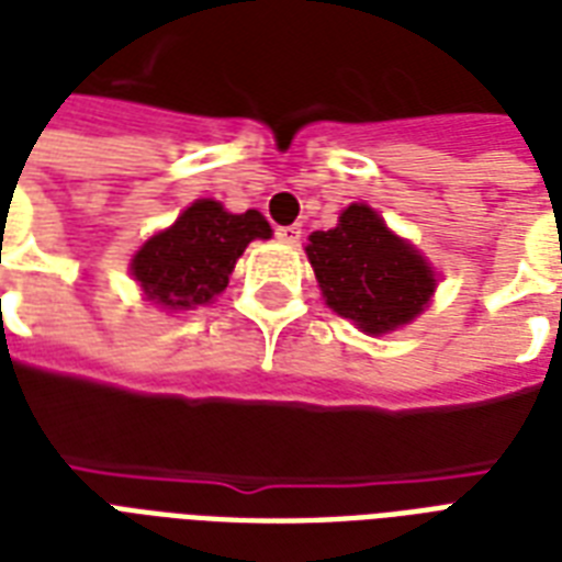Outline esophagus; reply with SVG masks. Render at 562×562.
Wrapping results in <instances>:
<instances>
[{"label": "esophagus", "mask_w": 562, "mask_h": 562, "mask_svg": "<svg viewBox=\"0 0 562 562\" xmlns=\"http://www.w3.org/2000/svg\"><path fill=\"white\" fill-rule=\"evenodd\" d=\"M276 236L286 246H299V239H302V227L299 225H281L276 231Z\"/></svg>", "instance_id": "1"}]
</instances>
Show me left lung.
I'll list each match as a JSON object with an SVG mask.
<instances>
[{
	"mask_svg": "<svg viewBox=\"0 0 562 562\" xmlns=\"http://www.w3.org/2000/svg\"><path fill=\"white\" fill-rule=\"evenodd\" d=\"M305 251L328 305L367 335L412 323L436 290L424 257L367 204L346 206L340 225L311 234Z\"/></svg>",
	"mask_w": 562,
	"mask_h": 562,
	"instance_id": "8db88e82",
	"label": "left lung"
}]
</instances>
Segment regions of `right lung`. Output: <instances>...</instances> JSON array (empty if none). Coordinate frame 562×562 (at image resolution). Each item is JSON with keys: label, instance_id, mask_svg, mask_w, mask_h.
Here are the masks:
<instances>
[{"label": "right lung", "instance_id": "obj_1", "mask_svg": "<svg viewBox=\"0 0 562 562\" xmlns=\"http://www.w3.org/2000/svg\"><path fill=\"white\" fill-rule=\"evenodd\" d=\"M272 227L257 210L227 213L218 201H195L175 225L147 239L133 257V276L156 305H206L227 286L236 257L251 239H269Z\"/></svg>", "mask_w": 562, "mask_h": 562}]
</instances>
